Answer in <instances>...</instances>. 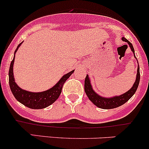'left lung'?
Returning a JSON list of instances; mask_svg holds the SVG:
<instances>
[{"instance_id":"8db88e82","label":"left lung","mask_w":149,"mask_h":149,"mask_svg":"<svg viewBox=\"0 0 149 149\" xmlns=\"http://www.w3.org/2000/svg\"><path fill=\"white\" fill-rule=\"evenodd\" d=\"M122 40L124 42H127V44L129 45L131 48L132 52H133L135 56V52H134V48H133V45H132L131 43L127 40V39L123 37ZM136 57V56H135ZM137 59V58H136ZM140 81V69L139 66H138V70H137V76H136V80L135 81L134 84H133V87L129 90L128 91H127L125 94H122L120 96H118V97H114L112 98H104V97H101L100 96H99L98 94H96L94 92V90L91 88V84H90V80L88 79V76L86 75L85 78V82H84V90H85V92L86 94L87 97H88V99L90 100V101L91 102H93L94 104L96 105L98 107L102 108V109H113V108H116L118 107L121 106V105L124 104L126 102L128 101L130 98L132 97V96L136 93V90H137L138 86H139Z\"/></svg>"}]
</instances>
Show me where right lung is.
<instances>
[{
    "mask_svg": "<svg viewBox=\"0 0 149 149\" xmlns=\"http://www.w3.org/2000/svg\"><path fill=\"white\" fill-rule=\"evenodd\" d=\"M21 45L22 43L18 45L17 48L15 50L14 57H13V59L12 60L10 65L8 75H9V86L10 90L17 101L23 104L27 107L31 108V109H43V108H45L52 104L58 100L60 94H61L64 83L70 77V75L73 73L74 70H72L67 74L64 75L56 85L54 86L50 89L47 90L45 91L34 93L22 89L18 86L17 84L15 82L13 73V63H14L15 54Z\"/></svg>",
    "mask_w": 149,
    "mask_h": 149,
    "instance_id": "obj_1",
    "label": "right lung"
}]
</instances>
